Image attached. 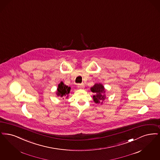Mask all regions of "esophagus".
Instances as JSON below:
<instances>
[{
	"label": "esophagus",
	"instance_id": "esophagus-1",
	"mask_svg": "<svg viewBox=\"0 0 160 160\" xmlns=\"http://www.w3.org/2000/svg\"><path fill=\"white\" fill-rule=\"evenodd\" d=\"M78 88L79 89H83L84 88V85L83 84H78Z\"/></svg>",
	"mask_w": 160,
	"mask_h": 160
}]
</instances>
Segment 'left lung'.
Returning <instances> with one entry per match:
<instances>
[{
    "label": "left lung",
    "mask_w": 160,
    "mask_h": 160,
    "mask_svg": "<svg viewBox=\"0 0 160 160\" xmlns=\"http://www.w3.org/2000/svg\"><path fill=\"white\" fill-rule=\"evenodd\" d=\"M91 91L95 93L93 96V100L96 103H103V102L106 98L104 95L105 89L104 87L101 83H95L94 85L91 88Z\"/></svg>",
    "instance_id": "left-lung-1"
}]
</instances>
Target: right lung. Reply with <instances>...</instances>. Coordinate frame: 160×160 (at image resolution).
Returning <instances> with one entry per match:
<instances>
[{
	"label": "right lung",
	"mask_w": 160,
	"mask_h": 160,
	"mask_svg": "<svg viewBox=\"0 0 160 160\" xmlns=\"http://www.w3.org/2000/svg\"><path fill=\"white\" fill-rule=\"evenodd\" d=\"M70 91V87L64 85L62 81L58 84L57 90L56 92V94L57 96H60L61 98H68V94H69Z\"/></svg>",
	"instance_id": "add662e5"
}]
</instances>
